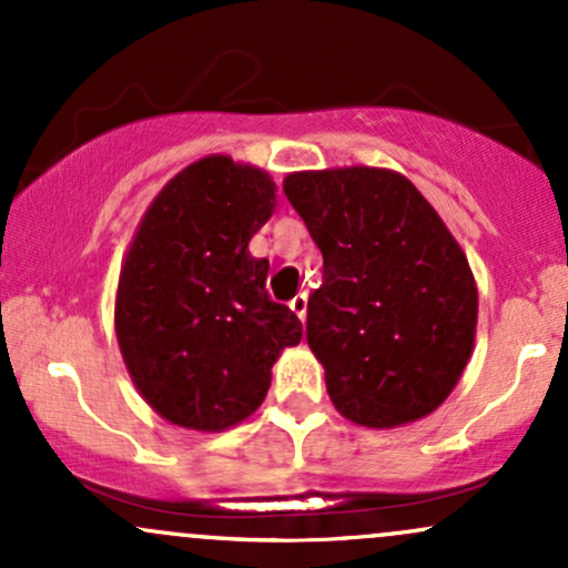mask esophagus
Masks as SVG:
<instances>
[{
    "label": "esophagus",
    "instance_id": "esophagus-1",
    "mask_svg": "<svg viewBox=\"0 0 568 568\" xmlns=\"http://www.w3.org/2000/svg\"><path fill=\"white\" fill-rule=\"evenodd\" d=\"M291 310L304 321L306 317V293H298V296L291 298Z\"/></svg>",
    "mask_w": 568,
    "mask_h": 568
}]
</instances>
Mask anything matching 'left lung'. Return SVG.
Returning <instances> with one entry per match:
<instances>
[{"mask_svg":"<svg viewBox=\"0 0 568 568\" xmlns=\"http://www.w3.org/2000/svg\"><path fill=\"white\" fill-rule=\"evenodd\" d=\"M283 192L323 253L306 342L344 416L422 419L470 361L478 291L465 253L406 175L382 168L291 173Z\"/></svg>","mask_w":568,"mask_h":568,"instance_id":"1","label":"left lung"}]
</instances>
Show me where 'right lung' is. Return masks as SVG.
Masks as SVG:
<instances>
[{
	"label": "right lung",
	"mask_w": 568,
	"mask_h": 568,
	"mask_svg": "<svg viewBox=\"0 0 568 568\" xmlns=\"http://www.w3.org/2000/svg\"><path fill=\"white\" fill-rule=\"evenodd\" d=\"M275 211L264 171L205 158L149 205L116 288V342L135 387L179 427L219 433L262 406L302 321L266 293L247 243Z\"/></svg>",
	"instance_id": "obj_1"
}]
</instances>
